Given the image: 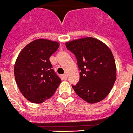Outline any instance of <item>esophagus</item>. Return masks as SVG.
<instances>
[{
  "instance_id": "esophagus-1",
  "label": "esophagus",
  "mask_w": 133,
  "mask_h": 133,
  "mask_svg": "<svg viewBox=\"0 0 133 133\" xmlns=\"http://www.w3.org/2000/svg\"><path fill=\"white\" fill-rule=\"evenodd\" d=\"M63 78L64 80H66L67 79L66 74H63Z\"/></svg>"
}]
</instances>
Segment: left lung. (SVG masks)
<instances>
[{
	"label": "left lung",
	"mask_w": 133,
	"mask_h": 133,
	"mask_svg": "<svg viewBox=\"0 0 133 133\" xmlns=\"http://www.w3.org/2000/svg\"><path fill=\"white\" fill-rule=\"evenodd\" d=\"M77 59L81 70L79 81L72 85L76 94L89 103L103 100L109 94L116 78L114 56L105 44L92 37L65 43Z\"/></svg>",
	"instance_id": "obj_1"
}]
</instances>
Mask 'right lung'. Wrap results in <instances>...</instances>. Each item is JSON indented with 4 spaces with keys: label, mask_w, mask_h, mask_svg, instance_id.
<instances>
[{
    "label": "right lung",
    "mask_w": 133,
    "mask_h": 133,
    "mask_svg": "<svg viewBox=\"0 0 133 133\" xmlns=\"http://www.w3.org/2000/svg\"><path fill=\"white\" fill-rule=\"evenodd\" d=\"M59 46L56 41L37 39L27 44L18 56L14 66L15 81L29 102L43 103L54 95L61 83L49 60Z\"/></svg>",
    "instance_id": "right-lung-1"
}]
</instances>
